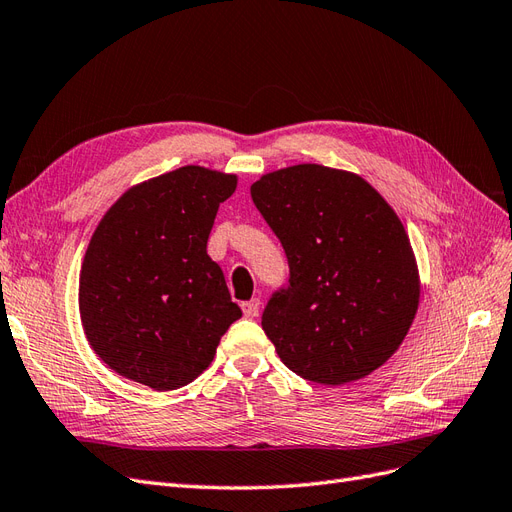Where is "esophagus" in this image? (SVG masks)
Wrapping results in <instances>:
<instances>
[{"mask_svg":"<svg viewBox=\"0 0 512 512\" xmlns=\"http://www.w3.org/2000/svg\"><path fill=\"white\" fill-rule=\"evenodd\" d=\"M259 306H261V302H259L257 298H253V300H249V302H242L244 317H249V319L257 317V315H259Z\"/></svg>","mask_w":512,"mask_h":512,"instance_id":"obj_1","label":"esophagus"}]
</instances>
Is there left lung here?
I'll use <instances>...</instances> for the list:
<instances>
[{
  "mask_svg": "<svg viewBox=\"0 0 512 512\" xmlns=\"http://www.w3.org/2000/svg\"><path fill=\"white\" fill-rule=\"evenodd\" d=\"M289 261L261 327L306 381L344 385L398 351L417 315L419 272L398 214L364 178L300 163L251 187Z\"/></svg>",
  "mask_w": 512,
  "mask_h": 512,
  "instance_id": "8db88e82",
  "label": "left lung"
}]
</instances>
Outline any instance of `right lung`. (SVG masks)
<instances>
[{
  "label": "right lung",
  "mask_w": 512,
  "mask_h": 512,
  "mask_svg": "<svg viewBox=\"0 0 512 512\" xmlns=\"http://www.w3.org/2000/svg\"><path fill=\"white\" fill-rule=\"evenodd\" d=\"M234 174L185 166L125 191L104 214L80 270L78 306L91 349L155 391L189 385L242 317L206 253Z\"/></svg>",
  "instance_id": "right-lung-1"
}]
</instances>
